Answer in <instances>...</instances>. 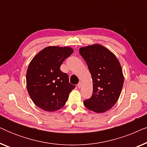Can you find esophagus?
I'll return each instance as SVG.
<instances>
[{"label":"esophagus","mask_w":147,"mask_h":147,"mask_svg":"<svg viewBox=\"0 0 147 147\" xmlns=\"http://www.w3.org/2000/svg\"><path fill=\"white\" fill-rule=\"evenodd\" d=\"M82 84L81 82H79V83H78V87L79 88H80L82 87Z\"/></svg>","instance_id":"obj_1"}]
</instances>
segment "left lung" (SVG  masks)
I'll list each match as a JSON object with an SVG mask.
<instances>
[{
    "mask_svg": "<svg viewBox=\"0 0 147 147\" xmlns=\"http://www.w3.org/2000/svg\"><path fill=\"white\" fill-rule=\"evenodd\" d=\"M93 81L92 97L84 101L88 109L103 113L118 101L124 84L121 65L115 55L99 44L80 49Z\"/></svg>",
    "mask_w": 147,
    "mask_h": 147,
    "instance_id": "left-lung-1",
    "label": "left lung"
}]
</instances>
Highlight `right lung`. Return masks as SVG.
I'll list each match as a JSON object with an SVG mask.
<instances>
[{"label":"right lung","instance_id":"right-lung-1","mask_svg":"<svg viewBox=\"0 0 147 147\" xmlns=\"http://www.w3.org/2000/svg\"><path fill=\"white\" fill-rule=\"evenodd\" d=\"M73 52L69 47L49 46L30 62L26 75L27 91L35 105L42 110L53 112L61 109L75 88L69 84L67 74L59 69Z\"/></svg>","mask_w":147,"mask_h":147}]
</instances>
